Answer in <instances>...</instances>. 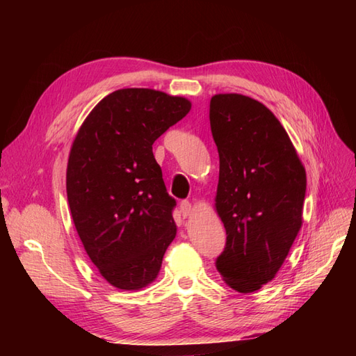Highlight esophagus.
<instances>
[{
    "label": "esophagus",
    "instance_id": "obj_1",
    "mask_svg": "<svg viewBox=\"0 0 356 356\" xmlns=\"http://www.w3.org/2000/svg\"><path fill=\"white\" fill-rule=\"evenodd\" d=\"M181 212L184 217H190V215H193V212H195V208H193V204L187 200L181 202Z\"/></svg>",
    "mask_w": 356,
    "mask_h": 356
}]
</instances>
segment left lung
<instances>
[{"label":"left lung","mask_w":356,"mask_h":356,"mask_svg":"<svg viewBox=\"0 0 356 356\" xmlns=\"http://www.w3.org/2000/svg\"><path fill=\"white\" fill-rule=\"evenodd\" d=\"M220 154L215 212L227 243L217 268L225 285L254 293L275 279L303 224L306 169L275 114L241 93L211 98Z\"/></svg>","instance_id":"obj_1"}]
</instances>
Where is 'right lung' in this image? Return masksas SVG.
<instances>
[{
	"instance_id": "add662e5",
	"label": "right lung",
	"mask_w": 356,
	"mask_h": 356,
	"mask_svg": "<svg viewBox=\"0 0 356 356\" xmlns=\"http://www.w3.org/2000/svg\"><path fill=\"white\" fill-rule=\"evenodd\" d=\"M184 96L144 88L106 95L84 118L67 166V196L92 263L117 289L153 284L177 236L153 144L184 118Z\"/></svg>"
}]
</instances>
